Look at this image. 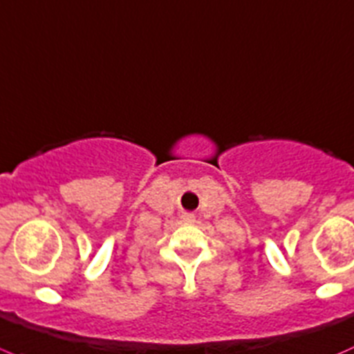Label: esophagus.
Segmentation results:
<instances>
[{
    "label": "esophagus",
    "instance_id": "obj_1",
    "mask_svg": "<svg viewBox=\"0 0 354 354\" xmlns=\"http://www.w3.org/2000/svg\"><path fill=\"white\" fill-rule=\"evenodd\" d=\"M182 222L192 223L194 222V215H192V213H184V215H182Z\"/></svg>",
    "mask_w": 354,
    "mask_h": 354
}]
</instances>
